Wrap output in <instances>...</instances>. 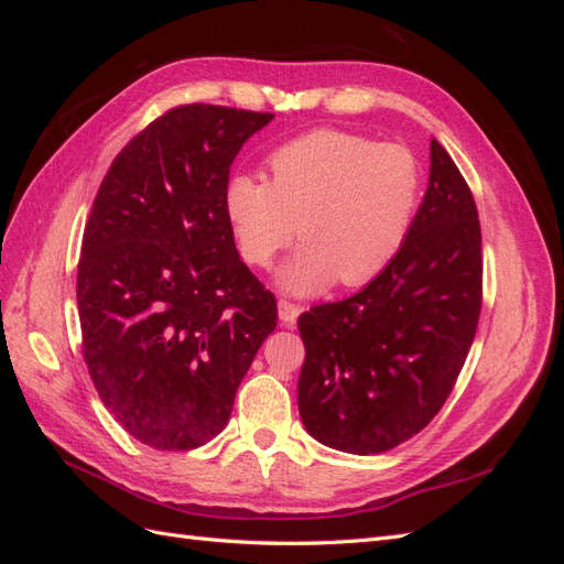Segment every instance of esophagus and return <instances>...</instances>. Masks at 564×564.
Listing matches in <instances>:
<instances>
[{
  "label": "esophagus",
  "instance_id": "esophagus-1",
  "mask_svg": "<svg viewBox=\"0 0 564 564\" xmlns=\"http://www.w3.org/2000/svg\"><path fill=\"white\" fill-rule=\"evenodd\" d=\"M299 313H301V308H299L296 303H289V301H284V299L278 301V315H280V319H282L284 324H294L296 317H299Z\"/></svg>",
  "mask_w": 564,
  "mask_h": 564
}]
</instances>
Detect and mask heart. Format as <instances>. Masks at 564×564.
I'll use <instances>...</instances> for the list:
<instances>
[{
  "label": "heart",
  "instance_id": "b5f03b06",
  "mask_svg": "<svg viewBox=\"0 0 564 564\" xmlns=\"http://www.w3.org/2000/svg\"><path fill=\"white\" fill-rule=\"evenodd\" d=\"M268 181L235 174L224 214L242 261L265 268L294 240L303 245L278 270L289 294L311 296L336 280L360 286L400 253L421 195L416 158L398 143L319 129L265 160Z\"/></svg>",
  "mask_w": 564,
  "mask_h": 564
}]
</instances>
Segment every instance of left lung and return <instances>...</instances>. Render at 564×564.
Here are the masks:
<instances>
[{"instance_id":"8db88e82","label":"left lung","mask_w":564,"mask_h":564,"mask_svg":"<svg viewBox=\"0 0 564 564\" xmlns=\"http://www.w3.org/2000/svg\"><path fill=\"white\" fill-rule=\"evenodd\" d=\"M482 305V235L449 152L431 141V176L406 240L362 292L299 317L301 421L317 442L383 454L433 421L473 346Z\"/></svg>"}]
</instances>
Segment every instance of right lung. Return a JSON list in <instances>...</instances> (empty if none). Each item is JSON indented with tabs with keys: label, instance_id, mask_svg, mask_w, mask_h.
I'll return each instance as SVG.
<instances>
[{
	"label": "right lung",
	"instance_id": "1",
	"mask_svg": "<svg viewBox=\"0 0 564 564\" xmlns=\"http://www.w3.org/2000/svg\"><path fill=\"white\" fill-rule=\"evenodd\" d=\"M275 115L181 106L119 152L84 228V362L122 429L162 452L228 425L235 392L278 327L224 214L237 152Z\"/></svg>",
	"mask_w": 564,
	"mask_h": 564
}]
</instances>
